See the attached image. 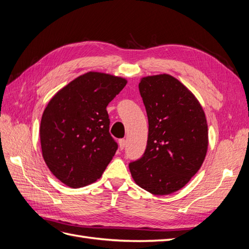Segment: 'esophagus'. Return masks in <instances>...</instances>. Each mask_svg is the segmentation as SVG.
<instances>
[{
    "label": "esophagus",
    "instance_id": "1",
    "mask_svg": "<svg viewBox=\"0 0 249 249\" xmlns=\"http://www.w3.org/2000/svg\"><path fill=\"white\" fill-rule=\"evenodd\" d=\"M118 144H119V149L123 150L125 147V140L124 139H121V140L118 141Z\"/></svg>",
    "mask_w": 249,
    "mask_h": 249
}]
</instances>
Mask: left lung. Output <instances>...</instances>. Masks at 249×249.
<instances>
[{"label":"left lung","mask_w":249,"mask_h":249,"mask_svg":"<svg viewBox=\"0 0 249 249\" xmlns=\"http://www.w3.org/2000/svg\"><path fill=\"white\" fill-rule=\"evenodd\" d=\"M139 90L148 117V139L143 156L128 168L145 191L172 194L190 181L206 157V117L198 100L171 75L144 77Z\"/></svg>","instance_id":"8db88e82"}]
</instances>
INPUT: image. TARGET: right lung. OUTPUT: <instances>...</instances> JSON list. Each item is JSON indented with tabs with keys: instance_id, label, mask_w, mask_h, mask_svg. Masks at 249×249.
I'll return each mask as SVG.
<instances>
[{
	"instance_id": "add662e5",
	"label": "right lung",
	"mask_w": 249,
	"mask_h": 249,
	"mask_svg": "<svg viewBox=\"0 0 249 249\" xmlns=\"http://www.w3.org/2000/svg\"><path fill=\"white\" fill-rule=\"evenodd\" d=\"M113 75L89 72L51 99L43 112L40 140L43 159L58 180L72 188L99 179L118 145L109 133V103L125 87Z\"/></svg>"
}]
</instances>
